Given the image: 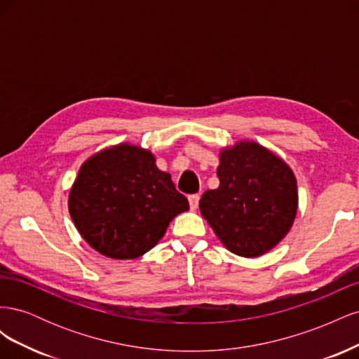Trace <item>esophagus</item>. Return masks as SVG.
I'll return each mask as SVG.
<instances>
[{"label":"esophagus","instance_id":"esophagus-1","mask_svg":"<svg viewBox=\"0 0 359 359\" xmlns=\"http://www.w3.org/2000/svg\"><path fill=\"white\" fill-rule=\"evenodd\" d=\"M199 201H201V196L199 194H191V196H189V202H190V208L194 211L199 206Z\"/></svg>","mask_w":359,"mask_h":359}]
</instances>
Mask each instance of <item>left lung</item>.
<instances>
[{"label": "left lung", "mask_w": 359, "mask_h": 359, "mask_svg": "<svg viewBox=\"0 0 359 359\" xmlns=\"http://www.w3.org/2000/svg\"><path fill=\"white\" fill-rule=\"evenodd\" d=\"M220 186L206 190L201 214L233 255L259 257L290 231L298 211L297 178L285 160L252 140L220 151Z\"/></svg>", "instance_id": "left-lung-1"}]
</instances>
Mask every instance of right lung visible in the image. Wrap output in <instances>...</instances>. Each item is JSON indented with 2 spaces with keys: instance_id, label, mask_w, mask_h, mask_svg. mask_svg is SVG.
<instances>
[{
  "instance_id": "obj_1",
  "label": "right lung",
  "mask_w": 359,
  "mask_h": 359,
  "mask_svg": "<svg viewBox=\"0 0 359 359\" xmlns=\"http://www.w3.org/2000/svg\"><path fill=\"white\" fill-rule=\"evenodd\" d=\"M189 201L156 165L151 151L127 142L83 161L69 193V212L83 240L100 255L136 259L165 235Z\"/></svg>"
}]
</instances>
